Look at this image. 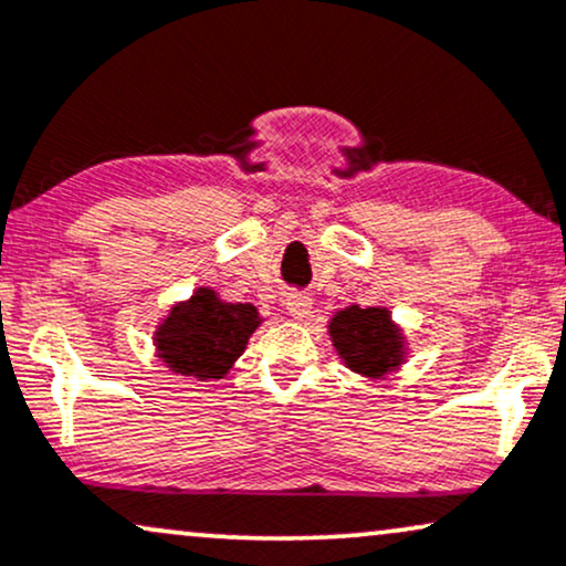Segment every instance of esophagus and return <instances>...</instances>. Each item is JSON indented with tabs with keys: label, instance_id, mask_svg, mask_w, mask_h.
Here are the masks:
<instances>
[{
	"label": "esophagus",
	"instance_id": "34e87169",
	"mask_svg": "<svg viewBox=\"0 0 566 566\" xmlns=\"http://www.w3.org/2000/svg\"><path fill=\"white\" fill-rule=\"evenodd\" d=\"M284 305H287V311L292 313L295 318H305L311 313V295H305V292H290L287 301H284Z\"/></svg>",
	"mask_w": 566,
	"mask_h": 566
}]
</instances>
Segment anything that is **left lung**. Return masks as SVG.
Returning a JSON list of instances; mask_svg holds the SVG:
<instances>
[{"label": "left lung", "instance_id": "8db88e82", "mask_svg": "<svg viewBox=\"0 0 566 566\" xmlns=\"http://www.w3.org/2000/svg\"><path fill=\"white\" fill-rule=\"evenodd\" d=\"M329 332L339 356L353 371L366 374V377H382L387 369L398 366L400 339L395 335L385 308L350 305L332 318Z\"/></svg>", "mask_w": 566, "mask_h": 566}]
</instances>
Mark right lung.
I'll use <instances>...</instances> for the list:
<instances>
[{
	"label": "right lung",
	"mask_w": 566,
	"mask_h": 566,
	"mask_svg": "<svg viewBox=\"0 0 566 566\" xmlns=\"http://www.w3.org/2000/svg\"><path fill=\"white\" fill-rule=\"evenodd\" d=\"M258 324L261 318L250 303H223L216 292L200 290L189 303L176 305L160 326V358L184 377L221 379Z\"/></svg>",
	"instance_id": "right-lung-1"
}]
</instances>
